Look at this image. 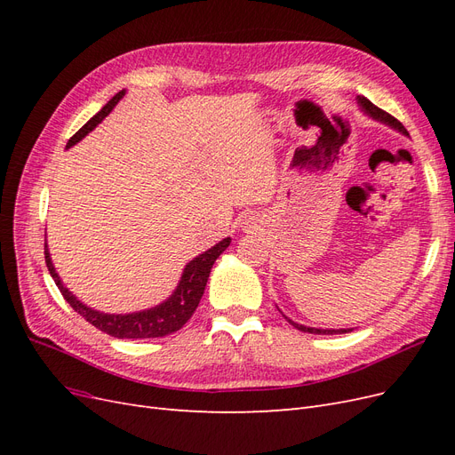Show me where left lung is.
<instances>
[{"label":"left lung","instance_id":"obj_1","mask_svg":"<svg viewBox=\"0 0 455 455\" xmlns=\"http://www.w3.org/2000/svg\"><path fill=\"white\" fill-rule=\"evenodd\" d=\"M356 99H359V104H361V108L364 109V112L368 114V116H371L374 119H379V121H383V123H387V125H391L393 129H396V131H401L403 134H406L408 136V131L403 127V123L398 121V119H395L391 114H387V112H383L381 108H378L376 104H371L366 96H356ZM288 323H291L294 328H298V330H301V332H309V334H346V332H351V328H341V330H323V328H309V326H304V324H298V323H294V321H291L288 319Z\"/></svg>","mask_w":455,"mask_h":455}]
</instances>
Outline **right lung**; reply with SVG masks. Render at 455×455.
<instances>
[{"label":"right lung","mask_w":455,"mask_h":455,"mask_svg":"<svg viewBox=\"0 0 455 455\" xmlns=\"http://www.w3.org/2000/svg\"><path fill=\"white\" fill-rule=\"evenodd\" d=\"M123 94H125V91H119L114 99L100 109L99 114L91 117L85 125L81 127L70 140H68V148L79 142L85 134H89L96 125H99V123L109 112H112L114 106L123 99ZM229 243H231V239L228 237L224 241H220L216 246H212V249H209L206 252L191 259L182 273L180 284H178L174 294L167 301H163V304L157 307H151V309H146L140 313H129V315H108V313L94 311V309L81 304V301L62 284L59 273L54 271V266H52L49 251H47V244H45V264H47L51 277L54 279V283H57L60 294L64 296V299L76 309V313L84 316V319L87 323H91L94 328H99V330H102V332L109 334L112 338H119V339L163 338V336H169V334L176 332V330H180L189 321V316L194 315V311L197 309L199 301H201V296L204 292L206 281H209V275H211L214 261L220 254L228 249Z\"/></svg>","instance_id":"obj_1"}]
</instances>
